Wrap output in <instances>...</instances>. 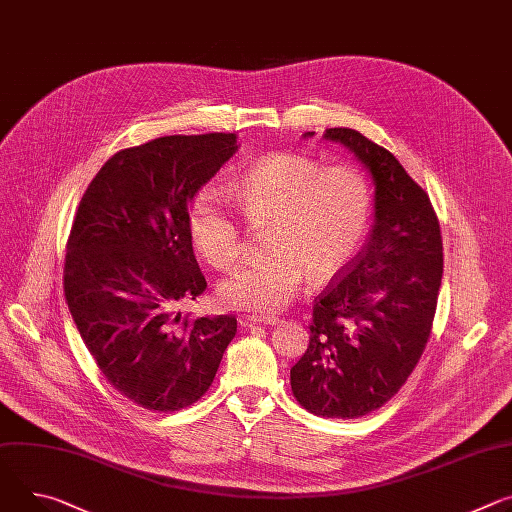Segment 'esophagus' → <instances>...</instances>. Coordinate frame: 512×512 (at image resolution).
I'll use <instances>...</instances> for the list:
<instances>
[{"label": "esophagus", "instance_id": "1", "mask_svg": "<svg viewBox=\"0 0 512 512\" xmlns=\"http://www.w3.org/2000/svg\"><path fill=\"white\" fill-rule=\"evenodd\" d=\"M277 318L275 316H243L241 318V324L243 327H271V324H275Z\"/></svg>", "mask_w": 512, "mask_h": 512}]
</instances>
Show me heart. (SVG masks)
<instances>
[{"label":"heart","instance_id":"b5f03b06","mask_svg":"<svg viewBox=\"0 0 512 512\" xmlns=\"http://www.w3.org/2000/svg\"><path fill=\"white\" fill-rule=\"evenodd\" d=\"M230 196L253 228H265L259 261L232 271L218 284V302L237 312L269 316L298 294L304 275L324 284L355 257L374 212V190L353 165L324 167L302 153H277L253 165ZM190 237L214 267L235 265L243 228L226 192L204 188L190 208Z\"/></svg>","mask_w":512,"mask_h":512}]
</instances>
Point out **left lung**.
I'll return each instance as SVG.
<instances>
[{"instance_id":"obj_1","label":"left lung","mask_w":512,"mask_h":512,"mask_svg":"<svg viewBox=\"0 0 512 512\" xmlns=\"http://www.w3.org/2000/svg\"><path fill=\"white\" fill-rule=\"evenodd\" d=\"M324 136L374 175L376 222L365 249L314 300L310 343L290 382L308 412L359 418L398 394L429 343L443 239L427 192L390 151L353 128Z\"/></svg>"}]
</instances>
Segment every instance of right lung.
I'll return each mask as SVG.
<instances>
[{"instance_id":"add662e5","label":"right lung","mask_w":512,"mask_h":512,"mask_svg":"<svg viewBox=\"0 0 512 512\" xmlns=\"http://www.w3.org/2000/svg\"><path fill=\"white\" fill-rule=\"evenodd\" d=\"M235 151L232 132L122 149L75 212L63 269L71 316L102 376L141 408L173 412L198 402L237 335L235 316L177 312L206 290L188 204Z\"/></svg>"}]
</instances>
